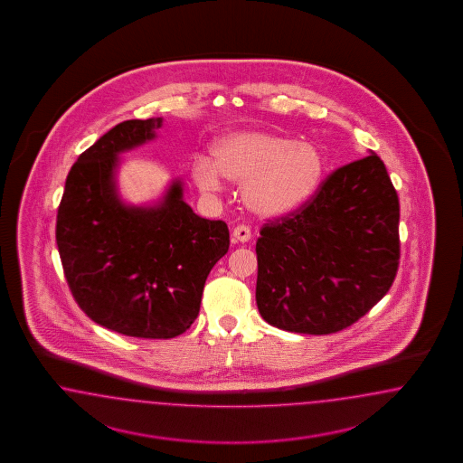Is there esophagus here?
Returning <instances> with one entry per match:
<instances>
[{
  "instance_id": "esophagus-1",
  "label": "esophagus",
  "mask_w": 463,
  "mask_h": 463,
  "mask_svg": "<svg viewBox=\"0 0 463 463\" xmlns=\"http://www.w3.org/2000/svg\"><path fill=\"white\" fill-rule=\"evenodd\" d=\"M251 239V231L248 225H238L232 229V241L234 242H248Z\"/></svg>"
}]
</instances>
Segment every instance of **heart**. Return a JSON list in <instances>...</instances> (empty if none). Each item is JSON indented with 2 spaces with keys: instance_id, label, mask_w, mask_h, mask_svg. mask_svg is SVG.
Here are the masks:
<instances>
[{
  "instance_id": "b5f03b06",
  "label": "heart",
  "mask_w": 463,
  "mask_h": 463,
  "mask_svg": "<svg viewBox=\"0 0 463 463\" xmlns=\"http://www.w3.org/2000/svg\"><path fill=\"white\" fill-rule=\"evenodd\" d=\"M192 178L205 194L222 190L224 178L242 184V202L261 219L300 211L324 178V157L312 142L268 130H238L213 144V159L196 156Z\"/></svg>"
}]
</instances>
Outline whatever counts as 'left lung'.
<instances>
[{
    "label": "left lung",
    "instance_id": "obj_1",
    "mask_svg": "<svg viewBox=\"0 0 463 463\" xmlns=\"http://www.w3.org/2000/svg\"><path fill=\"white\" fill-rule=\"evenodd\" d=\"M256 241V304L268 324L331 335L356 323L399 267V198L373 151L336 169L298 212Z\"/></svg>",
    "mask_w": 463,
    "mask_h": 463
}]
</instances>
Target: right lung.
<instances>
[{
	"label": "right lung",
	"instance_id": "1",
	"mask_svg": "<svg viewBox=\"0 0 463 463\" xmlns=\"http://www.w3.org/2000/svg\"><path fill=\"white\" fill-rule=\"evenodd\" d=\"M163 124L126 120L103 134L72 165L57 211V250L78 306L107 329L146 339L194 324L205 280L229 250L227 224L192 211L180 176L151 203L120 194V155L155 140Z\"/></svg>",
	"mask_w": 463,
	"mask_h": 463
}]
</instances>
